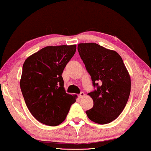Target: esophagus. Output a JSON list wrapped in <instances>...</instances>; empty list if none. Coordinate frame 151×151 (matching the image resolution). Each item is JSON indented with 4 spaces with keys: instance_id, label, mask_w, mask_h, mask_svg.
I'll return each mask as SVG.
<instances>
[{
    "instance_id": "34e87169",
    "label": "esophagus",
    "mask_w": 151,
    "mask_h": 151,
    "mask_svg": "<svg viewBox=\"0 0 151 151\" xmlns=\"http://www.w3.org/2000/svg\"><path fill=\"white\" fill-rule=\"evenodd\" d=\"M84 96H85V93H83V92H81L80 94H78V98H82Z\"/></svg>"
}]
</instances>
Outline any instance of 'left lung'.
<instances>
[{
  "instance_id": "obj_1",
  "label": "left lung",
  "mask_w": 151,
  "mask_h": 151,
  "mask_svg": "<svg viewBox=\"0 0 151 151\" xmlns=\"http://www.w3.org/2000/svg\"><path fill=\"white\" fill-rule=\"evenodd\" d=\"M78 51L95 89L88 93L93 106L87 111L90 120L106 124L116 119L127 104L131 79L122 58L116 51L96 43H80Z\"/></svg>"
}]
</instances>
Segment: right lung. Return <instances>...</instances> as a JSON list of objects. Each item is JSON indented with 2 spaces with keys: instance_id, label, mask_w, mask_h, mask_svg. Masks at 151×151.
I'll return each instance as SVG.
<instances>
[{
  "instance_id": "right-lung-1",
  "label": "right lung",
  "mask_w": 151,
  "mask_h": 151,
  "mask_svg": "<svg viewBox=\"0 0 151 151\" xmlns=\"http://www.w3.org/2000/svg\"><path fill=\"white\" fill-rule=\"evenodd\" d=\"M76 47V45L48 46L24 62L20 80L22 95L32 116L45 125L62 123L76 102V96L66 93L62 76Z\"/></svg>"
}]
</instances>
